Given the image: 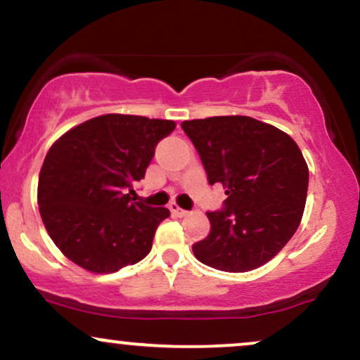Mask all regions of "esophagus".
Wrapping results in <instances>:
<instances>
[{"instance_id":"obj_1","label":"esophagus","mask_w":360,"mask_h":360,"mask_svg":"<svg viewBox=\"0 0 360 360\" xmlns=\"http://www.w3.org/2000/svg\"><path fill=\"white\" fill-rule=\"evenodd\" d=\"M169 210H171V213L176 214V217H186V214H188V212H186V210L179 208V206H177L176 203L169 205Z\"/></svg>"}]
</instances>
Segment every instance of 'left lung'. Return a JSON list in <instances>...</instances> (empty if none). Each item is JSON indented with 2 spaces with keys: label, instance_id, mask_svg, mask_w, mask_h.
Returning <instances> with one entry per match:
<instances>
[{
  "label": "left lung",
  "instance_id": "8db88e82",
  "mask_svg": "<svg viewBox=\"0 0 360 360\" xmlns=\"http://www.w3.org/2000/svg\"><path fill=\"white\" fill-rule=\"evenodd\" d=\"M196 147L210 184L226 200L208 212V237L194 257L226 272H247L278 255L298 230L308 193V166L296 142L250 117H212L181 123Z\"/></svg>",
  "mask_w": 360,
  "mask_h": 360
}]
</instances>
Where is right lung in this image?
I'll return each mask as SVG.
<instances>
[{
  "label": "right lung",
  "mask_w": 360,
  "mask_h": 360,
  "mask_svg": "<svg viewBox=\"0 0 360 360\" xmlns=\"http://www.w3.org/2000/svg\"><path fill=\"white\" fill-rule=\"evenodd\" d=\"M171 120L101 115L53 142L40 169L39 210L59 250L82 269L108 274L152 249L167 208L131 200Z\"/></svg>",
  "instance_id": "obj_1"
}]
</instances>
